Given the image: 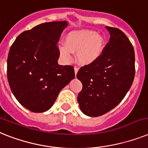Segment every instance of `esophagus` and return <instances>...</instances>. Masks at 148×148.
Wrapping results in <instances>:
<instances>
[{"label":"esophagus","instance_id":"34e87169","mask_svg":"<svg viewBox=\"0 0 148 148\" xmlns=\"http://www.w3.org/2000/svg\"><path fill=\"white\" fill-rule=\"evenodd\" d=\"M78 70H79V67H77V66L74 67V72H75V75H77V74Z\"/></svg>","mask_w":148,"mask_h":148}]
</instances>
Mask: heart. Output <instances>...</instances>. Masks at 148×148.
<instances>
[{"label":"heart","mask_w":148,"mask_h":148,"mask_svg":"<svg viewBox=\"0 0 148 148\" xmlns=\"http://www.w3.org/2000/svg\"><path fill=\"white\" fill-rule=\"evenodd\" d=\"M104 48V39L93 31L83 30L71 32L66 38V45H61L59 51L67 62L72 59L73 52H77L81 64H90L101 56Z\"/></svg>","instance_id":"obj_1"}]
</instances>
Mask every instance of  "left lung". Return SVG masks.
Segmentation results:
<instances>
[{"label":"left lung","mask_w":148,"mask_h":148,"mask_svg":"<svg viewBox=\"0 0 148 148\" xmlns=\"http://www.w3.org/2000/svg\"><path fill=\"white\" fill-rule=\"evenodd\" d=\"M106 28L110 37L101 56L81 67L77 74L83 84L77 101L82 112L89 116H101L115 108L135 77L133 46L121 30Z\"/></svg>","instance_id":"left-lung-1"}]
</instances>
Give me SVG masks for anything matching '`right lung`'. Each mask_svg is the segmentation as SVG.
<instances>
[{
    "mask_svg": "<svg viewBox=\"0 0 148 148\" xmlns=\"http://www.w3.org/2000/svg\"><path fill=\"white\" fill-rule=\"evenodd\" d=\"M67 22L42 23L15 40L7 58L11 91L25 108L34 113L49 110L61 89L75 77L72 65H59L57 43Z\"/></svg>",
    "mask_w": 148,
    "mask_h": 148,
    "instance_id": "1",
    "label": "right lung"
}]
</instances>
